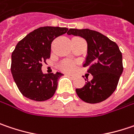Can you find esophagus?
<instances>
[{"instance_id": "1", "label": "esophagus", "mask_w": 134, "mask_h": 134, "mask_svg": "<svg viewBox=\"0 0 134 134\" xmlns=\"http://www.w3.org/2000/svg\"><path fill=\"white\" fill-rule=\"evenodd\" d=\"M67 76H69V77H71V78H72V79L75 77V76H74V75H67Z\"/></svg>"}]
</instances>
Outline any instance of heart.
<instances>
[{
    "label": "heart",
    "mask_w": 134,
    "mask_h": 134,
    "mask_svg": "<svg viewBox=\"0 0 134 134\" xmlns=\"http://www.w3.org/2000/svg\"><path fill=\"white\" fill-rule=\"evenodd\" d=\"M60 69L64 71L69 72V71H72L75 69V65L71 63H63L60 65Z\"/></svg>",
    "instance_id": "1"
}]
</instances>
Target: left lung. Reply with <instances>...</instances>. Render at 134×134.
I'll return each instance as SVG.
<instances>
[{"label": "left lung", "instance_id": "obj_1", "mask_svg": "<svg viewBox=\"0 0 134 134\" xmlns=\"http://www.w3.org/2000/svg\"><path fill=\"white\" fill-rule=\"evenodd\" d=\"M67 34L81 36L87 42V55L83 65L88 66L87 72L93 79L82 88L76 89L77 96L87 103L105 100L116 89L124 69L118 46L103 34L88 29H70Z\"/></svg>", "mask_w": 134, "mask_h": 134}]
</instances>
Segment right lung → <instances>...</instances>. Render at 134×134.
Masks as SVG:
<instances>
[{"label": "right lung", "mask_w": 134, "mask_h": 134, "mask_svg": "<svg viewBox=\"0 0 134 134\" xmlns=\"http://www.w3.org/2000/svg\"><path fill=\"white\" fill-rule=\"evenodd\" d=\"M67 31V28L41 27L16 44L12 53L10 69L17 87L24 97L41 102L54 95L58 79L63 75L60 72L43 74L42 63L50 57L53 41Z\"/></svg>", "instance_id": "add662e5"}]
</instances>
